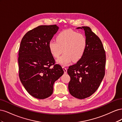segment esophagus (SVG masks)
I'll list each match as a JSON object with an SVG mask.
<instances>
[{
  "mask_svg": "<svg viewBox=\"0 0 122 122\" xmlns=\"http://www.w3.org/2000/svg\"><path fill=\"white\" fill-rule=\"evenodd\" d=\"M62 69H63V70H64V73L66 74V73H67V68H66L65 67H62Z\"/></svg>",
  "mask_w": 122,
  "mask_h": 122,
  "instance_id": "1",
  "label": "esophagus"
}]
</instances>
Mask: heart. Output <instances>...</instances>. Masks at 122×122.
Listing matches in <instances>:
<instances>
[{
    "label": "heart",
    "mask_w": 122,
    "mask_h": 122,
    "mask_svg": "<svg viewBox=\"0 0 122 122\" xmlns=\"http://www.w3.org/2000/svg\"><path fill=\"white\" fill-rule=\"evenodd\" d=\"M86 47V36L72 29L61 31L56 36V41L51 40L48 43L50 52L55 58H58L63 50L64 54L58 58L57 62L64 66L72 61H79L83 56Z\"/></svg>",
    "instance_id": "1"
}]
</instances>
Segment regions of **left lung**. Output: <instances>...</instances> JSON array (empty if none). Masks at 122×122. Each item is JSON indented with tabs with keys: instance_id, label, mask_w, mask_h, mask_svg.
I'll return each instance as SVG.
<instances>
[{
	"instance_id": "8db88e82",
	"label": "left lung",
	"mask_w": 122,
	"mask_h": 122,
	"mask_svg": "<svg viewBox=\"0 0 122 122\" xmlns=\"http://www.w3.org/2000/svg\"><path fill=\"white\" fill-rule=\"evenodd\" d=\"M84 30L87 47L82 58L70 66L68 88L73 97L83 99L97 91L105 75L106 55L101 41L87 26L77 27Z\"/></svg>"
}]
</instances>
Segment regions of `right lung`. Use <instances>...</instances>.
I'll return each instance as SVG.
<instances>
[{
    "label": "right lung",
    "mask_w": 122,
    "mask_h": 122,
    "mask_svg": "<svg viewBox=\"0 0 122 122\" xmlns=\"http://www.w3.org/2000/svg\"><path fill=\"white\" fill-rule=\"evenodd\" d=\"M59 27L41 25L29 30L21 40L19 50V76L22 84L34 97L44 99L52 94L53 84L64 73L55 61L48 43Z\"/></svg>",
    "instance_id": "add662e5"
}]
</instances>
